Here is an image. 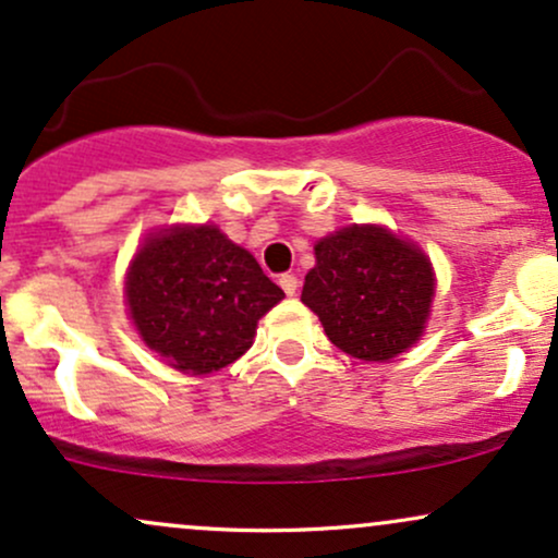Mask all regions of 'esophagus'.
<instances>
[{
	"mask_svg": "<svg viewBox=\"0 0 558 558\" xmlns=\"http://www.w3.org/2000/svg\"><path fill=\"white\" fill-rule=\"evenodd\" d=\"M278 283H280V288H283V291L288 293V296H293V293L299 291V278H296V275H288V272L280 275Z\"/></svg>",
	"mask_w": 558,
	"mask_h": 558,
	"instance_id": "esophagus-1",
	"label": "esophagus"
}]
</instances>
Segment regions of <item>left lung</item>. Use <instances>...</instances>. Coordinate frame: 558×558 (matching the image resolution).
Segmentation results:
<instances>
[{
	"label": "left lung",
	"mask_w": 558,
	"mask_h": 558,
	"mask_svg": "<svg viewBox=\"0 0 558 558\" xmlns=\"http://www.w3.org/2000/svg\"><path fill=\"white\" fill-rule=\"evenodd\" d=\"M301 301L338 349L386 362L420 338L433 304L430 262L386 228L351 226L317 241Z\"/></svg>",
	"instance_id": "1"
}]
</instances>
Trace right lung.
Listing matches in <instances>:
<instances>
[{
	"label": "right lung",
	"instance_id": "right-lung-1",
	"mask_svg": "<svg viewBox=\"0 0 558 558\" xmlns=\"http://www.w3.org/2000/svg\"><path fill=\"white\" fill-rule=\"evenodd\" d=\"M125 293L146 345L194 375L246 354L257 319L286 296L259 262L215 226L151 235L133 259Z\"/></svg>",
	"mask_w": 558,
	"mask_h": 558
}]
</instances>
